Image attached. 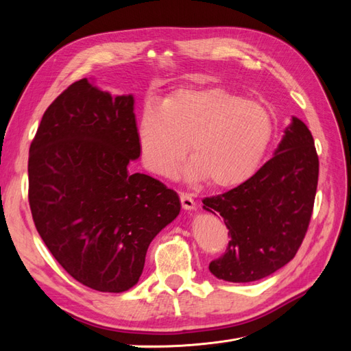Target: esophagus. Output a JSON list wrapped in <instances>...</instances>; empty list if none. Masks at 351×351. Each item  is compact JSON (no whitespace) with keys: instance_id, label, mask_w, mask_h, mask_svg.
<instances>
[{"instance_id":"obj_1","label":"esophagus","mask_w":351,"mask_h":351,"mask_svg":"<svg viewBox=\"0 0 351 351\" xmlns=\"http://www.w3.org/2000/svg\"><path fill=\"white\" fill-rule=\"evenodd\" d=\"M180 200H182V206L186 210H192L196 208V202L190 193H184V192L180 193Z\"/></svg>"}]
</instances>
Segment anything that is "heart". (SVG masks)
I'll return each mask as SVG.
<instances>
[{"mask_svg": "<svg viewBox=\"0 0 351 351\" xmlns=\"http://www.w3.org/2000/svg\"><path fill=\"white\" fill-rule=\"evenodd\" d=\"M274 136L269 110L222 88L182 89L146 104L137 123L143 165L169 176L187 152L184 173L214 187H234L256 171Z\"/></svg>", "mask_w": 351, "mask_h": 351, "instance_id": "b5f03b06", "label": "heart"}]
</instances>
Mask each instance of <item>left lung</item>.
<instances>
[{"label": "left lung", "instance_id": "8db88e82", "mask_svg": "<svg viewBox=\"0 0 351 351\" xmlns=\"http://www.w3.org/2000/svg\"><path fill=\"white\" fill-rule=\"evenodd\" d=\"M317 176L312 133L293 117L268 162L240 186L202 200L204 209L224 218L230 236L209 271L224 281L250 282L289 263L309 227Z\"/></svg>", "mask_w": 351, "mask_h": 351}]
</instances>
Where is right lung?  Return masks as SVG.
<instances>
[{
    "label": "right lung",
    "instance_id": "1",
    "mask_svg": "<svg viewBox=\"0 0 351 351\" xmlns=\"http://www.w3.org/2000/svg\"><path fill=\"white\" fill-rule=\"evenodd\" d=\"M133 95L74 82L42 117L29 149V205L52 256L80 284L123 293L147 247L178 215L159 180L129 171L141 156Z\"/></svg>",
    "mask_w": 351,
    "mask_h": 351
}]
</instances>
